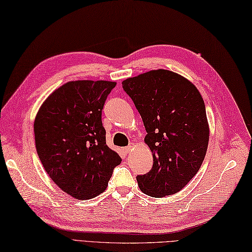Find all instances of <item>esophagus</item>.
Returning <instances> with one entry per match:
<instances>
[{
  "label": "esophagus",
  "mask_w": 252,
  "mask_h": 252,
  "mask_svg": "<svg viewBox=\"0 0 252 252\" xmlns=\"http://www.w3.org/2000/svg\"><path fill=\"white\" fill-rule=\"evenodd\" d=\"M132 147H134V144H132V142H131V144H129V145H128L127 147H125V148H124V151H125L126 154L130 153V150L132 149Z\"/></svg>",
  "instance_id": "1"
}]
</instances>
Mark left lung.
<instances>
[{
  "instance_id": "obj_1",
  "label": "left lung",
  "mask_w": 252,
  "mask_h": 252,
  "mask_svg": "<svg viewBox=\"0 0 252 252\" xmlns=\"http://www.w3.org/2000/svg\"><path fill=\"white\" fill-rule=\"evenodd\" d=\"M144 122L153 153L148 173L137 175L141 192L153 197L178 193L205 158L210 128L205 104L195 85L169 70H151L123 81Z\"/></svg>"
}]
</instances>
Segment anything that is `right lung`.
Returning a JSON list of instances; mask_svg holds the SVG:
<instances>
[{
	"label": "right lung",
	"mask_w": 252,
	"mask_h": 252,
	"mask_svg": "<svg viewBox=\"0 0 252 252\" xmlns=\"http://www.w3.org/2000/svg\"><path fill=\"white\" fill-rule=\"evenodd\" d=\"M111 81H70L42 103L35 123L38 157L50 179L77 200L107 188L121 157L106 145L102 110L115 88Z\"/></svg>",
	"instance_id": "add662e5"
}]
</instances>
